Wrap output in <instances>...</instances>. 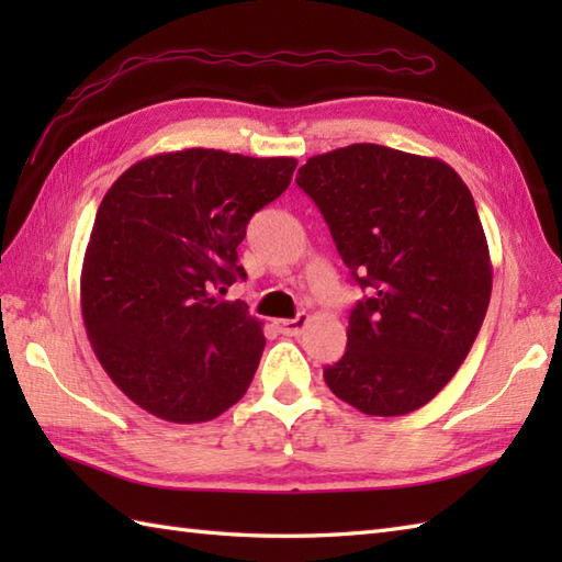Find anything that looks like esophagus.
Returning a JSON list of instances; mask_svg holds the SVG:
<instances>
[{"instance_id": "obj_1", "label": "esophagus", "mask_w": 562, "mask_h": 562, "mask_svg": "<svg viewBox=\"0 0 562 562\" xmlns=\"http://www.w3.org/2000/svg\"><path fill=\"white\" fill-rule=\"evenodd\" d=\"M306 324H308V314H300L296 318L278 321V328H280L282 336H300Z\"/></svg>"}]
</instances>
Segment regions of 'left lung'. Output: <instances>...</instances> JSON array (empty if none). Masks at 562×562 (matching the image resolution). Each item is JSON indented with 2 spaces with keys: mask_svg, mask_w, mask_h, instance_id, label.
I'll return each mask as SVG.
<instances>
[{
  "mask_svg": "<svg viewBox=\"0 0 562 562\" xmlns=\"http://www.w3.org/2000/svg\"><path fill=\"white\" fill-rule=\"evenodd\" d=\"M296 186L367 292L345 355L324 367L328 389L367 415L423 408L457 374L491 304L471 190L445 161L367 142L312 157Z\"/></svg>",
  "mask_w": 562,
  "mask_h": 562,
  "instance_id": "left-lung-1",
  "label": "left lung"
}]
</instances>
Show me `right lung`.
<instances>
[{
	"instance_id": "1",
	"label": "right lung",
	"mask_w": 562,
	"mask_h": 562,
	"mask_svg": "<svg viewBox=\"0 0 562 562\" xmlns=\"http://www.w3.org/2000/svg\"><path fill=\"white\" fill-rule=\"evenodd\" d=\"M296 159L183 149L142 159L101 200L81 266V316L113 384L169 423H205L244 396L266 336L220 294L246 278L250 217Z\"/></svg>"
}]
</instances>
